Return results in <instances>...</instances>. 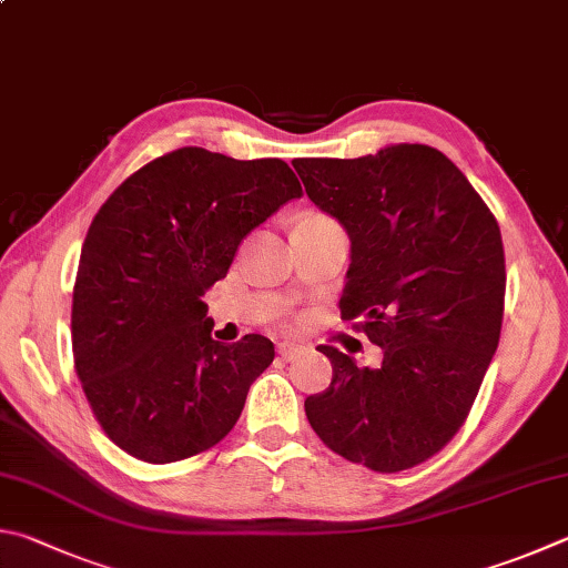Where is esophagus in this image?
Listing matches in <instances>:
<instances>
[{"mask_svg":"<svg viewBox=\"0 0 568 568\" xmlns=\"http://www.w3.org/2000/svg\"><path fill=\"white\" fill-rule=\"evenodd\" d=\"M303 349H305V345L297 343V339H281V343H277V353H281V357H285V359L301 355Z\"/></svg>","mask_w":568,"mask_h":568,"instance_id":"esophagus-1","label":"esophagus"}]
</instances>
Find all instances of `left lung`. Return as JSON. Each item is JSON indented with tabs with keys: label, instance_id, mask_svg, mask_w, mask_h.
Wrapping results in <instances>:
<instances>
[{
	"label": "left lung",
	"instance_id": "1",
	"mask_svg": "<svg viewBox=\"0 0 568 568\" xmlns=\"http://www.w3.org/2000/svg\"><path fill=\"white\" fill-rule=\"evenodd\" d=\"M307 199L349 239L343 320H363L383 365L333 345V383L305 399L317 437L349 462L402 471L457 435L499 345L497 219L445 153L392 143L359 159H295Z\"/></svg>",
	"mask_w": 568,
	"mask_h": 568
}]
</instances>
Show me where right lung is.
<instances>
[{
  "mask_svg": "<svg viewBox=\"0 0 568 568\" xmlns=\"http://www.w3.org/2000/svg\"><path fill=\"white\" fill-rule=\"evenodd\" d=\"M301 195L281 159L185 146L146 163L101 205L81 245L71 347L113 445L166 464L233 429L275 347L263 335L213 339L201 297L245 235Z\"/></svg>",
  "mask_w": 568,
  "mask_h": 568,
  "instance_id": "add662e5",
  "label": "right lung"
}]
</instances>
